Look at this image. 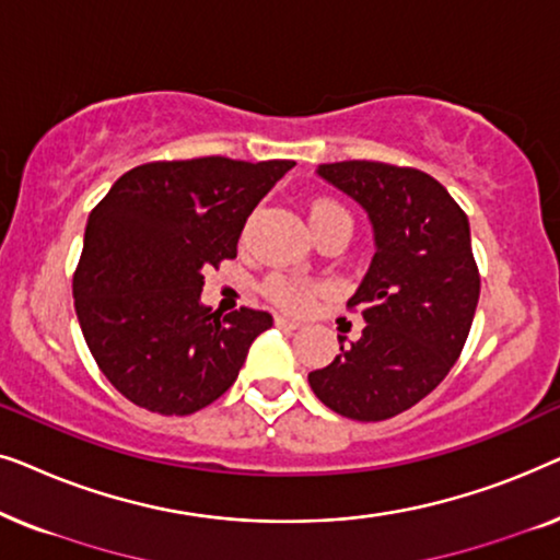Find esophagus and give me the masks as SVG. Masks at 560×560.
Wrapping results in <instances>:
<instances>
[{
	"mask_svg": "<svg viewBox=\"0 0 560 560\" xmlns=\"http://www.w3.org/2000/svg\"><path fill=\"white\" fill-rule=\"evenodd\" d=\"M275 326H278V328H290V331H293V328H301V320H295V318H290V316H275Z\"/></svg>",
	"mask_w": 560,
	"mask_h": 560,
	"instance_id": "obj_1",
	"label": "esophagus"
}]
</instances>
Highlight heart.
<instances>
[{
  "label": "heart",
  "instance_id": "obj_1",
  "mask_svg": "<svg viewBox=\"0 0 560 560\" xmlns=\"http://www.w3.org/2000/svg\"><path fill=\"white\" fill-rule=\"evenodd\" d=\"M331 219H349V213L343 211L339 203L328 201V198H320V201L311 206L313 232ZM265 295L270 298L272 303H278L280 308L301 311L313 301V295H316V285H311V282H303V280H295V278H285V275H272V278L265 282Z\"/></svg>",
  "mask_w": 560,
  "mask_h": 560
}]
</instances>
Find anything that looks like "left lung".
I'll return each instance as SVG.
<instances>
[{"instance_id":"8db88e82","label":"left lung","mask_w":560,"mask_h":560,"mask_svg":"<svg viewBox=\"0 0 560 560\" xmlns=\"http://www.w3.org/2000/svg\"><path fill=\"white\" fill-rule=\"evenodd\" d=\"M318 175L366 211L374 252L349 308L366 320L311 389L343 418L374 423L412 408L462 354L479 303L469 219L439 180L372 160L318 165Z\"/></svg>"}]
</instances>
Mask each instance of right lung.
I'll return each mask as SVG.
<instances>
[{"instance_id": "1", "label": "right lung", "mask_w": 560, "mask_h": 560, "mask_svg": "<svg viewBox=\"0 0 560 560\" xmlns=\"http://www.w3.org/2000/svg\"><path fill=\"white\" fill-rule=\"evenodd\" d=\"M295 163L229 158L137 165L89 213L75 316L104 377L160 416H190L234 385L267 311L221 316L203 270L236 257L255 206Z\"/></svg>"}]
</instances>
